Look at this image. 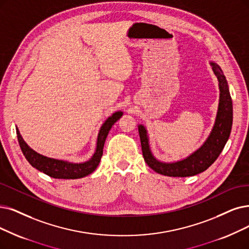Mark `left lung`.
<instances>
[{
  "label": "left lung",
  "instance_id": "1",
  "mask_svg": "<svg viewBox=\"0 0 249 249\" xmlns=\"http://www.w3.org/2000/svg\"><path fill=\"white\" fill-rule=\"evenodd\" d=\"M213 71L218 79L220 86V103L216 114L215 124L213 131L204 144L183 160L165 163L158 161L152 155L148 143V136L144 125H139L142 153L144 160L152 170L167 177H191L207 170L221 154L229 136L231 133L233 122V105L228 83L221 67L214 62H211Z\"/></svg>",
  "mask_w": 249,
  "mask_h": 249
}]
</instances>
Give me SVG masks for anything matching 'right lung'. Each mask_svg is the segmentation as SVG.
Wrapping results in <instances>:
<instances>
[{"mask_svg":"<svg viewBox=\"0 0 249 249\" xmlns=\"http://www.w3.org/2000/svg\"><path fill=\"white\" fill-rule=\"evenodd\" d=\"M122 111H117L113 113L110 117L107 118V121L101 126L100 132H99L98 135L96 152L90 160L84 163H71L63 160H58V159L49 158L36 153L24 142L18 128L16 127L18 143L21 148L23 155L26 158V160L39 172L54 178H66V180L67 178L68 180L69 178H81L92 174L99 165V162H100L103 154V147L107 135L109 131L111 130L112 125L122 117Z\"/></svg>","mask_w":249,"mask_h":249,"instance_id":"obj_1","label":"right lung"}]
</instances>
